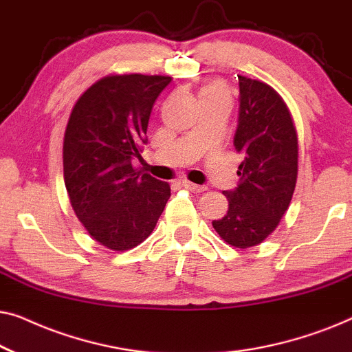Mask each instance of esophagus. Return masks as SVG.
<instances>
[{
	"label": "esophagus",
	"instance_id": "1",
	"mask_svg": "<svg viewBox=\"0 0 352 352\" xmlns=\"http://www.w3.org/2000/svg\"><path fill=\"white\" fill-rule=\"evenodd\" d=\"M181 184L184 186L186 189H189V190H192V192H195V194H200V192H205V190H206V187H205V186L194 184V182H190V181H187V179L182 181Z\"/></svg>",
	"mask_w": 352,
	"mask_h": 352
}]
</instances>
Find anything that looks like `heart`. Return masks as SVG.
I'll return each instance as SVG.
<instances>
[{"mask_svg":"<svg viewBox=\"0 0 352 352\" xmlns=\"http://www.w3.org/2000/svg\"><path fill=\"white\" fill-rule=\"evenodd\" d=\"M221 94H226V89L224 86L219 83H208L205 85L200 91V98H205V96H221Z\"/></svg>","mask_w":352,"mask_h":352,"instance_id":"heart-1","label":"heart"}]
</instances>
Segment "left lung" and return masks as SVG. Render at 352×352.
<instances>
[{"instance_id": "1", "label": "left lung", "mask_w": 352, "mask_h": 352, "mask_svg": "<svg viewBox=\"0 0 352 352\" xmlns=\"http://www.w3.org/2000/svg\"><path fill=\"white\" fill-rule=\"evenodd\" d=\"M240 107L234 136L243 155L235 190H226L228 213L213 228L235 248L264 242L290 206L298 177V134L290 109L272 86L239 75Z\"/></svg>"}]
</instances>
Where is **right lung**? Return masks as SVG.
I'll return each instance as SVG.
<instances>
[{"label": "right lung", "instance_id": "add662e5", "mask_svg": "<svg viewBox=\"0 0 352 352\" xmlns=\"http://www.w3.org/2000/svg\"><path fill=\"white\" fill-rule=\"evenodd\" d=\"M170 75H107L72 109L64 134V182L76 218L113 252L142 243L171 195L168 182L133 166L147 142L153 104Z\"/></svg>", "mask_w": 352, "mask_h": 352}]
</instances>
